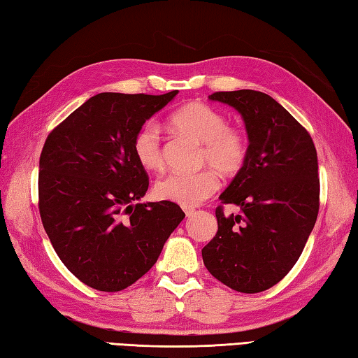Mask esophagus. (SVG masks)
I'll list each match as a JSON object with an SVG mask.
<instances>
[{
    "instance_id": "34e87169",
    "label": "esophagus",
    "mask_w": 358,
    "mask_h": 358,
    "mask_svg": "<svg viewBox=\"0 0 358 358\" xmlns=\"http://www.w3.org/2000/svg\"><path fill=\"white\" fill-rule=\"evenodd\" d=\"M185 214H186V217H192L195 214V209L194 208H185Z\"/></svg>"
}]
</instances>
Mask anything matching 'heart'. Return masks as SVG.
<instances>
[{
	"mask_svg": "<svg viewBox=\"0 0 358 358\" xmlns=\"http://www.w3.org/2000/svg\"><path fill=\"white\" fill-rule=\"evenodd\" d=\"M172 126L201 143L199 166H214L224 177H232L245 167L249 157V138L220 110L201 101H192L171 117ZM136 162L146 171L162 172L166 166L162 131L155 123L144 124L134 140ZM220 181L215 171L203 169L196 173H171L155 185L159 200L195 208L217 192Z\"/></svg>",
	"mask_w": 358,
	"mask_h": 358,
	"instance_id": "1",
	"label": "heart"
}]
</instances>
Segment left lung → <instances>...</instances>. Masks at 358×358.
<instances>
[{
	"label": "left lung",
	"mask_w": 358,
	"mask_h": 358,
	"mask_svg": "<svg viewBox=\"0 0 358 358\" xmlns=\"http://www.w3.org/2000/svg\"><path fill=\"white\" fill-rule=\"evenodd\" d=\"M246 124L249 157L220 195L240 215L215 210L218 231L201 255L208 271L234 291L277 285L299 260L317 222L320 178L314 141L283 106L258 90L215 92Z\"/></svg>",
	"instance_id": "obj_1"
}]
</instances>
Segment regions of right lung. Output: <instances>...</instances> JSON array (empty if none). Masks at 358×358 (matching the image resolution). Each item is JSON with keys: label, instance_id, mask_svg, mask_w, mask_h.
I'll return each mask as SVG.
<instances>
[{"label": "right lung", "instance_id": "1", "mask_svg": "<svg viewBox=\"0 0 358 358\" xmlns=\"http://www.w3.org/2000/svg\"><path fill=\"white\" fill-rule=\"evenodd\" d=\"M177 94H98L44 143L38 173L44 231L66 268L98 291H123L141 278L185 218L175 203L138 201L149 177L134 154L135 135Z\"/></svg>", "mask_w": 358, "mask_h": 358}]
</instances>
